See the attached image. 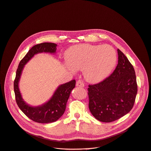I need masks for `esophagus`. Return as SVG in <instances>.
Instances as JSON below:
<instances>
[{
    "label": "esophagus",
    "mask_w": 151,
    "mask_h": 151,
    "mask_svg": "<svg viewBox=\"0 0 151 151\" xmlns=\"http://www.w3.org/2000/svg\"><path fill=\"white\" fill-rule=\"evenodd\" d=\"M76 86L77 87H84V83L83 82L81 81V80H79L76 82Z\"/></svg>",
    "instance_id": "esophagus-1"
}]
</instances>
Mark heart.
Masks as SVG:
<instances>
[{
  "mask_svg": "<svg viewBox=\"0 0 151 151\" xmlns=\"http://www.w3.org/2000/svg\"><path fill=\"white\" fill-rule=\"evenodd\" d=\"M65 58L72 72L83 70L86 81L97 83L110 75L116 65L117 56L109 45L80 44L70 47L66 51Z\"/></svg>",
  "mask_w": 151,
  "mask_h": 151,
  "instance_id": "heart-1",
  "label": "heart"
}]
</instances>
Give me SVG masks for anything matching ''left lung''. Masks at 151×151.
<instances>
[{
    "label": "left lung",
    "instance_id": "1",
    "mask_svg": "<svg viewBox=\"0 0 151 151\" xmlns=\"http://www.w3.org/2000/svg\"><path fill=\"white\" fill-rule=\"evenodd\" d=\"M118 63L108 78L89 85V109L97 120L104 122L116 121L133 108L137 85L135 71L127 57L118 49Z\"/></svg>",
    "mask_w": 151,
    "mask_h": 151
}]
</instances>
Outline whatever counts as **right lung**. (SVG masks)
Masks as SVG:
<instances>
[{
  "mask_svg": "<svg viewBox=\"0 0 151 151\" xmlns=\"http://www.w3.org/2000/svg\"><path fill=\"white\" fill-rule=\"evenodd\" d=\"M57 45L54 43L44 42L33 46L21 60L16 72L14 83L15 100L19 108L29 118L39 123H51L57 121L66 110V104L72 90L75 87V79L59 85L51 99L42 105L32 106L26 103L19 89V81L27 63L38 53L55 54Z\"/></svg>",
  "mask_w": 151,
  "mask_h": 151,
  "instance_id": "add662e5",
  "label": "right lung"
}]
</instances>
